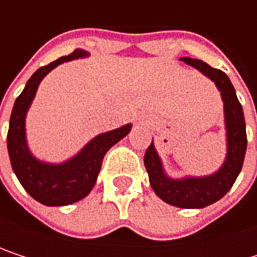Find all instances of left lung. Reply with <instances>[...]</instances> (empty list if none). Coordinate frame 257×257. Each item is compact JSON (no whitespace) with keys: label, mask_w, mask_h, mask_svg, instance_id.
<instances>
[{"label":"left lung","mask_w":257,"mask_h":257,"mask_svg":"<svg viewBox=\"0 0 257 257\" xmlns=\"http://www.w3.org/2000/svg\"><path fill=\"white\" fill-rule=\"evenodd\" d=\"M181 61L211 78L222 93V99L225 102V122L228 137L226 161L223 167L213 176L173 180L165 176L155 146L150 143L144 153V165L149 173L152 189L162 201L180 208H202L223 198L229 192L242 168L247 150L245 120L242 107L236 98L231 80L223 71L213 68L199 59L181 58Z\"/></svg>","instance_id":"8db88e82"}]
</instances>
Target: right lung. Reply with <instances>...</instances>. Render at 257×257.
I'll return each instance as SVG.
<instances>
[{
  "instance_id": "add662e5",
  "label": "right lung",
  "mask_w": 257,
  "mask_h": 257,
  "mask_svg": "<svg viewBox=\"0 0 257 257\" xmlns=\"http://www.w3.org/2000/svg\"><path fill=\"white\" fill-rule=\"evenodd\" d=\"M86 55V52L77 49L71 55L62 56L49 65L38 68L28 80L22 93L16 98L10 116L7 149L12 168L26 192L44 205H68L83 199L96 183L105 153L131 131V125H125L101 134L95 137L77 156L59 165L43 164L29 153L25 140V116L40 81L59 64Z\"/></svg>"
}]
</instances>
